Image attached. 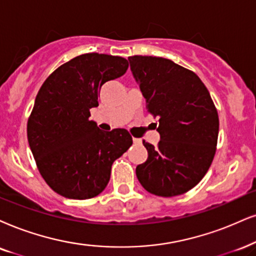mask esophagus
Returning <instances> with one entry per match:
<instances>
[{
  "label": "esophagus",
  "mask_w": 256,
  "mask_h": 256,
  "mask_svg": "<svg viewBox=\"0 0 256 256\" xmlns=\"http://www.w3.org/2000/svg\"><path fill=\"white\" fill-rule=\"evenodd\" d=\"M134 144H142V139L134 138Z\"/></svg>",
  "instance_id": "esophagus-1"
}]
</instances>
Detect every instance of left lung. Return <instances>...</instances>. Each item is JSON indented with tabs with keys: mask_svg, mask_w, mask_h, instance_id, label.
Here are the masks:
<instances>
[{
	"mask_svg": "<svg viewBox=\"0 0 256 256\" xmlns=\"http://www.w3.org/2000/svg\"><path fill=\"white\" fill-rule=\"evenodd\" d=\"M146 110L158 117L157 146L143 140L148 160L136 168L139 183L156 196L192 190L214 160L218 114L208 88L192 70L158 56H128Z\"/></svg>",
	"mask_w": 256,
	"mask_h": 256,
	"instance_id": "left-lung-1",
	"label": "left lung"
}]
</instances>
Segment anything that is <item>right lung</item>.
<instances>
[{
    "label": "right lung",
    "mask_w": 256,
    "mask_h": 256,
    "mask_svg": "<svg viewBox=\"0 0 256 256\" xmlns=\"http://www.w3.org/2000/svg\"><path fill=\"white\" fill-rule=\"evenodd\" d=\"M128 60L86 53L42 84L27 122V137L42 178L66 198L88 200L108 186L113 162L132 145L125 128L102 131L90 120L102 86L124 76Z\"/></svg>",
    "instance_id": "add662e5"
}]
</instances>
